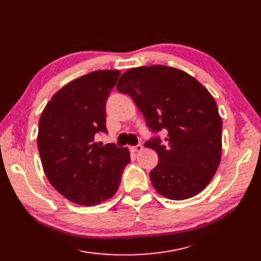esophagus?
<instances>
[{
    "instance_id": "obj_1",
    "label": "esophagus",
    "mask_w": 261,
    "mask_h": 261,
    "mask_svg": "<svg viewBox=\"0 0 261 261\" xmlns=\"http://www.w3.org/2000/svg\"><path fill=\"white\" fill-rule=\"evenodd\" d=\"M142 150H143V146L141 144H138V145L132 146V148H131L132 152H140V151H142Z\"/></svg>"
}]
</instances>
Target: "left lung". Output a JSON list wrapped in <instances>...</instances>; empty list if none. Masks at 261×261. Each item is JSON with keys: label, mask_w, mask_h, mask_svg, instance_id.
Listing matches in <instances>:
<instances>
[{"label": "left lung", "mask_w": 261, "mask_h": 261, "mask_svg": "<svg viewBox=\"0 0 261 261\" xmlns=\"http://www.w3.org/2000/svg\"><path fill=\"white\" fill-rule=\"evenodd\" d=\"M117 90L128 93L153 132L145 142L159 156L150 172L160 194L182 200L202 192L218 169L222 154V119L205 87L188 72L163 65L126 70Z\"/></svg>", "instance_id": "obj_1"}]
</instances>
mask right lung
<instances>
[{"mask_svg": "<svg viewBox=\"0 0 261 261\" xmlns=\"http://www.w3.org/2000/svg\"><path fill=\"white\" fill-rule=\"evenodd\" d=\"M119 70H97L51 97L39 118L37 146L46 176L72 203L97 205L115 195L130 162L126 148L95 141L107 132L106 102Z\"/></svg>", "mask_w": 261, "mask_h": 261, "instance_id": "1", "label": "right lung"}]
</instances>
